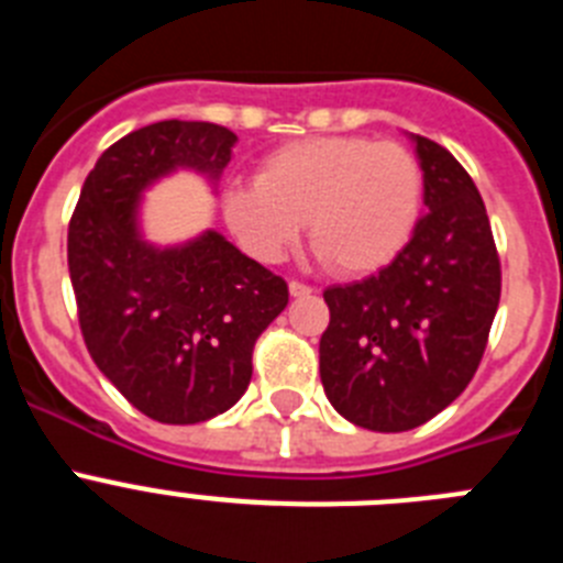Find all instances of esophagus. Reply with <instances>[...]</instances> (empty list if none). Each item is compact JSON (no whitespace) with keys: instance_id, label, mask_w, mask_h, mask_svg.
<instances>
[{"instance_id":"34e87169","label":"esophagus","mask_w":563,"mask_h":563,"mask_svg":"<svg viewBox=\"0 0 563 563\" xmlns=\"http://www.w3.org/2000/svg\"><path fill=\"white\" fill-rule=\"evenodd\" d=\"M310 292H312L310 285H305V282H296V278H292V282H290V296L305 298V296H310Z\"/></svg>"}]
</instances>
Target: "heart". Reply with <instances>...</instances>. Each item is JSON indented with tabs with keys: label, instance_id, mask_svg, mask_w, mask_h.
I'll return each mask as SVG.
<instances>
[{
	"label": "heart",
	"instance_id": "obj_1",
	"mask_svg": "<svg viewBox=\"0 0 563 563\" xmlns=\"http://www.w3.org/2000/svg\"><path fill=\"white\" fill-rule=\"evenodd\" d=\"M422 191L420 161L400 143L310 137L267 154L256 183H231L222 213L242 251L258 262H282L307 222L327 271L366 276L406 251Z\"/></svg>",
	"mask_w": 563,
	"mask_h": 563
}]
</instances>
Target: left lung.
<instances>
[{
    "label": "left lung",
    "instance_id": "left-lung-1",
    "mask_svg": "<svg viewBox=\"0 0 563 563\" xmlns=\"http://www.w3.org/2000/svg\"><path fill=\"white\" fill-rule=\"evenodd\" d=\"M429 213L400 256L324 290L321 383L341 417L411 431L456 400L479 369L501 296V262L471 174L417 134Z\"/></svg>",
    "mask_w": 563,
    "mask_h": 563
}]
</instances>
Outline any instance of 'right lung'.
<instances>
[{
  "label": "right lung",
  "mask_w": 563,
  "mask_h": 563,
  "mask_svg": "<svg viewBox=\"0 0 563 563\" xmlns=\"http://www.w3.org/2000/svg\"><path fill=\"white\" fill-rule=\"evenodd\" d=\"M236 134L206 121L134 129L98 157L69 217L67 265L87 352L146 417L191 426L245 395L253 346L287 307V282L220 233L172 251L134 231L141 188L174 166L220 177Z\"/></svg>",
  "instance_id": "obj_1"
}]
</instances>
